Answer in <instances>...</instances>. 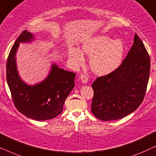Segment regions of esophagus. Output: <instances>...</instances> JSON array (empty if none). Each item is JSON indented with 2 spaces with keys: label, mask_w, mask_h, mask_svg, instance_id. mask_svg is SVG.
<instances>
[{
  "label": "esophagus",
  "mask_w": 156,
  "mask_h": 156,
  "mask_svg": "<svg viewBox=\"0 0 156 156\" xmlns=\"http://www.w3.org/2000/svg\"><path fill=\"white\" fill-rule=\"evenodd\" d=\"M80 80H82V82L83 83H84V84H86V83L87 82V81H88V77H87V76L84 74H80Z\"/></svg>",
  "instance_id": "34e87169"
}]
</instances>
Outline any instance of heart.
Returning a JSON list of instances; mask_svg holds the SVG:
<instances>
[{
    "instance_id": "1",
    "label": "heart",
    "mask_w": 156,
    "mask_h": 156,
    "mask_svg": "<svg viewBox=\"0 0 156 156\" xmlns=\"http://www.w3.org/2000/svg\"><path fill=\"white\" fill-rule=\"evenodd\" d=\"M81 51L89 56V67L94 73L104 75L114 71L122 59L124 45L120 40H113L107 36L97 35L86 40ZM72 62L76 66L82 65L84 57L80 50L72 48L69 51Z\"/></svg>"
}]
</instances>
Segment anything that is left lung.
Returning a JSON list of instances; mask_svg holds the SVG:
<instances>
[{
    "label": "left lung",
    "instance_id": "left-lung-1",
    "mask_svg": "<svg viewBox=\"0 0 156 156\" xmlns=\"http://www.w3.org/2000/svg\"><path fill=\"white\" fill-rule=\"evenodd\" d=\"M150 57L135 34L133 44L121 65L114 72L93 82L91 112L102 121L118 120L133 112L146 92L151 67Z\"/></svg>",
    "mask_w": 156,
    "mask_h": 156
}]
</instances>
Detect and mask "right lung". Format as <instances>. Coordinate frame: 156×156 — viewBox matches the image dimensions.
I'll return each mask as SVG.
<instances>
[{"instance_id":"1","label":"right lung","mask_w":156,"mask_h":156,"mask_svg":"<svg viewBox=\"0 0 156 156\" xmlns=\"http://www.w3.org/2000/svg\"><path fill=\"white\" fill-rule=\"evenodd\" d=\"M33 35L24 30L15 42L8 55L6 78L12 101L25 116L36 121L54 119L63 110L65 99L74 87L76 74L53 64L46 79L35 85H27L19 76L16 55L19 43L29 42Z\"/></svg>"}]
</instances>
